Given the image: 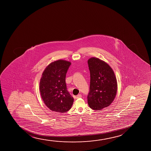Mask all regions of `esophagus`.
I'll list each match as a JSON object with an SVG mask.
<instances>
[{
	"label": "esophagus",
	"instance_id": "1",
	"mask_svg": "<svg viewBox=\"0 0 151 151\" xmlns=\"http://www.w3.org/2000/svg\"><path fill=\"white\" fill-rule=\"evenodd\" d=\"M81 97H82V95H81V94H78V95H77V96H76L75 97V99H78L81 98Z\"/></svg>",
	"mask_w": 151,
	"mask_h": 151
}]
</instances>
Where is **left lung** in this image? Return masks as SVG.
I'll return each mask as SVG.
<instances>
[{
  "label": "left lung",
  "mask_w": 151,
  "mask_h": 151,
  "mask_svg": "<svg viewBox=\"0 0 151 151\" xmlns=\"http://www.w3.org/2000/svg\"><path fill=\"white\" fill-rule=\"evenodd\" d=\"M88 63L90 73L88 103L91 109L99 110L114 101L118 90L117 81L114 70L105 61L92 57Z\"/></svg>",
  "instance_id": "8db88e82"
}]
</instances>
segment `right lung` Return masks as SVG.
<instances>
[{
    "mask_svg": "<svg viewBox=\"0 0 151 151\" xmlns=\"http://www.w3.org/2000/svg\"><path fill=\"white\" fill-rule=\"evenodd\" d=\"M71 63L58 60L45 68L40 82L42 99L50 110L64 113L70 109L74 99L66 88L65 77Z\"/></svg>",
    "mask_w": 151,
    "mask_h": 151,
    "instance_id": "right-lung-1",
    "label": "right lung"
}]
</instances>
